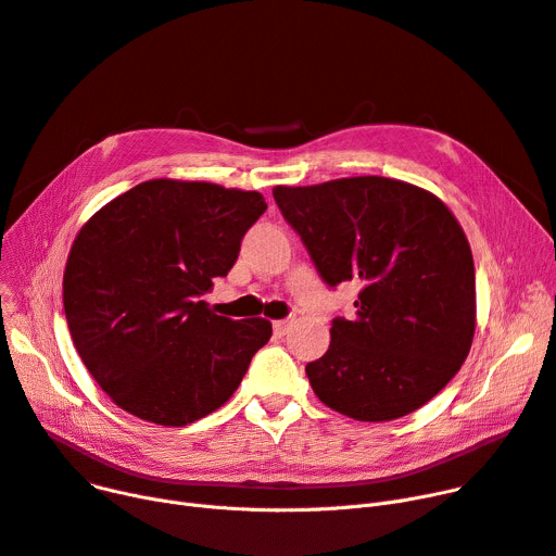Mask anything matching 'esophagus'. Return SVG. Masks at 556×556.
<instances>
[{
  "label": "esophagus",
  "instance_id": "obj_1",
  "mask_svg": "<svg viewBox=\"0 0 556 556\" xmlns=\"http://www.w3.org/2000/svg\"><path fill=\"white\" fill-rule=\"evenodd\" d=\"M290 326H292V319H279V321H275L273 324V330H275V338H283L286 332L290 330Z\"/></svg>",
  "mask_w": 556,
  "mask_h": 556
}]
</instances>
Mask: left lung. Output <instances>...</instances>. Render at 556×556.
<instances>
[{
    "label": "left lung",
    "mask_w": 556,
    "mask_h": 556,
    "mask_svg": "<svg viewBox=\"0 0 556 556\" xmlns=\"http://www.w3.org/2000/svg\"><path fill=\"white\" fill-rule=\"evenodd\" d=\"M273 197L328 286L359 283L355 317H336L328 351L306 364L315 395L353 420L420 409L463 366L476 330L469 241L418 185L353 176Z\"/></svg>",
    "instance_id": "1"
}]
</instances>
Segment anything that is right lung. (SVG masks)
I'll list each match as a JSON object with an SVG mask.
<instances>
[{
    "label": "right lung",
    "instance_id": "obj_1",
    "mask_svg": "<svg viewBox=\"0 0 556 556\" xmlns=\"http://www.w3.org/2000/svg\"><path fill=\"white\" fill-rule=\"evenodd\" d=\"M258 192L154 178L100 207L71 245V340L127 414L185 427L226 404L270 336L264 317L214 315L201 298L266 212Z\"/></svg>",
    "mask_w": 556,
    "mask_h": 556
}]
</instances>
